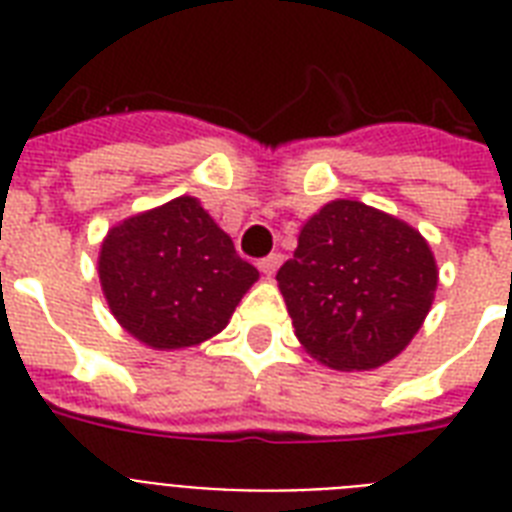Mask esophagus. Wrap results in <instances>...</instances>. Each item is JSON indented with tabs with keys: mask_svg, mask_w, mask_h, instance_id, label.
Returning a JSON list of instances; mask_svg holds the SVG:
<instances>
[{
	"mask_svg": "<svg viewBox=\"0 0 512 512\" xmlns=\"http://www.w3.org/2000/svg\"><path fill=\"white\" fill-rule=\"evenodd\" d=\"M284 263V255L281 252H271L268 257H263V260H257V268L265 273V276H271V273H276V268Z\"/></svg>",
	"mask_w": 512,
	"mask_h": 512,
	"instance_id": "1",
	"label": "esophagus"
}]
</instances>
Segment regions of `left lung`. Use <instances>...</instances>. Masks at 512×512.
<instances>
[{"label": "left lung", "instance_id": "left-lung-1", "mask_svg": "<svg viewBox=\"0 0 512 512\" xmlns=\"http://www.w3.org/2000/svg\"><path fill=\"white\" fill-rule=\"evenodd\" d=\"M276 281L303 348L332 369L361 372L396 358L417 335L438 271L414 228L337 199L303 225Z\"/></svg>", "mask_w": 512, "mask_h": 512}]
</instances>
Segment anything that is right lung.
<instances>
[{
	"label": "right lung",
	"mask_w": 512,
	"mask_h": 512,
	"mask_svg": "<svg viewBox=\"0 0 512 512\" xmlns=\"http://www.w3.org/2000/svg\"><path fill=\"white\" fill-rule=\"evenodd\" d=\"M108 308L151 348H191L223 332L257 268L193 196L111 228L98 260Z\"/></svg>",
	"instance_id": "obj_1"
}]
</instances>
